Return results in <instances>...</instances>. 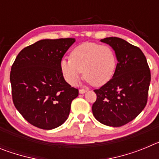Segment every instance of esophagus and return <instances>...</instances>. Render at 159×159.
I'll use <instances>...</instances> for the list:
<instances>
[{
  "mask_svg": "<svg viewBox=\"0 0 159 159\" xmlns=\"http://www.w3.org/2000/svg\"><path fill=\"white\" fill-rule=\"evenodd\" d=\"M87 91H88V89H80V91H79V92H80V94H84V93H85V92H87Z\"/></svg>",
  "mask_w": 159,
  "mask_h": 159,
  "instance_id": "34e87169",
  "label": "esophagus"
}]
</instances>
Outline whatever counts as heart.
<instances>
[{
    "label": "heart",
    "instance_id": "b5f03b06",
    "mask_svg": "<svg viewBox=\"0 0 159 159\" xmlns=\"http://www.w3.org/2000/svg\"><path fill=\"white\" fill-rule=\"evenodd\" d=\"M117 60L109 46L85 42L70 53V59L60 62V69L67 83L76 85L84 71V78L93 86H102L113 77Z\"/></svg>",
    "mask_w": 159,
    "mask_h": 159
}]
</instances>
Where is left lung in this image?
Here are the masks:
<instances>
[{"label": "left lung", "mask_w": 159, "mask_h": 159, "mask_svg": "<svg viewBox=\"0 0 159 159\" xmlns=\"http://www.w3.org/2000/svg\"><path fill=\"white\" fill-rule=\"evenodd\" d=\"M114 49L118 63L112 79L99 89L92 113L102 124L121 127L135 119L147 105L151 71L139 48L118 37L101 40Z\"/></svg>", "instance_id": "1"}]
</instances>
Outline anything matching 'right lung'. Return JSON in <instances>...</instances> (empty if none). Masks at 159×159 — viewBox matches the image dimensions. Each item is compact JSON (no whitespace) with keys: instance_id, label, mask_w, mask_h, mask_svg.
<instances>
[{"instance_id":"1","label":"right lung","mask_w":159,"mask_h":159,"mask_svg":"<svg viewBox=\"0 0 159 159\" xmlns=\"http://www.w3.org/2000/svg\"><path fill=\"white\" fill-rule=\"evenodd\" d=\"M74 38L41 40L20 52L11 68L14 106L29 123L43 130L62 125L79 95L63 76L60 62Z\"/></svg>"}]
</instances>
